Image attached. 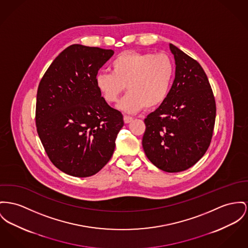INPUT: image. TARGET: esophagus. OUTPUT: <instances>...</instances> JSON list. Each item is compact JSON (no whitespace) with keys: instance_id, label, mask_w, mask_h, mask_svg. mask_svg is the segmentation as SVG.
<instances>
[{"instance_id":"34e87169","label":"esophagus","mask_w":248,"mask_h":248,"mask_svg":"<svg viewBox=\"0 0 248 248\" xmlns=\"http://www.w3.org/2000/svg\"><path fill=\"white\" fill-rule=\"evenodd\" d=\"M123 119H124V122H125L126 124H128V123H131L132 120H133V118H132V116H124Z\"/></svg>"}]
</instances>
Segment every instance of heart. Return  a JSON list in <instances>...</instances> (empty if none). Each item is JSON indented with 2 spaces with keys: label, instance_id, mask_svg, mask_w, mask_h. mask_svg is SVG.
Here are the masks:
<instances>
[{
  "label": "heart",
  "instance_id": "heart-1",
  "mask_svg": "<svg viewBox=\"0 0 248 248\" xmlns=\"http://www.w3.org/2000/svg\"><path fill=\"white\" fill-rule=\"evenodd\" d=\"M174 75L175 66L168 55L129 51L113 61L112 72H99L95 84L107 103L116 102L127 85L129 92L117 108L133 114L146 106L151 109L162 105L169 96Z\"/></svg>",
  "mask_w": 248,
  "mask_h": 248
}]
</instances>
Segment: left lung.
Returning a JSON list of instances; mask_svg holds the SVG:
<instances>
[{"mask_svg":"<svg viewBox=\"0 0 248 248\" xmlns=\"http://www.w3.org/2000/svg\"><path fill=\"white\" fill-rule=\"evenodd\" d=\"M176 72L168 98L145 119L142 146L149 161L175 173L198 163L210 146L215 127V97L198 61L169 44Z\"/></svg>","mask_w":248,"mask_h":248,"instance_id":"8db88e82","label":"left lung"}]
</instances>
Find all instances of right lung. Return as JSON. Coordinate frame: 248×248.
I'll return each instance as SVG.
<instances>
[{
	"label": "right lung",
	"instance_id": "add662e5",
	"mask_svg": "<svg viewBox=\"0 0 248 248\" xmlns=\"http://www.w3.org/2000/svg\"><path fill=\"white\" fill-rule=\"evenodd\" d=\"M114 50L74 44L63 50L41 79L35 124L50 162L79 178L98 173L111 159L122 114L99 95L95 78Z\"/></svg>",
	"mask_w": 248,
	"mask_h": 248
}]
</instances>
